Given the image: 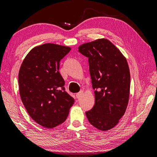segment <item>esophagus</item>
Here are the masks:
<instances>
[{"label":"esophagus","instance_id":"esophagus-1","mask_svg":"<svg viewBox=\"0 0 157 157\" xmlns=\"http://www.w3.org/2000/svg\"><path fill=\"white\" fill-rule=\"evenodd\" d=\"M82 94H83V92H78V93H77L76 94V97H77V98H79L81 97L82 95Z\"/></svg>","mask_w":157,"mask_h":157}]
</instances>
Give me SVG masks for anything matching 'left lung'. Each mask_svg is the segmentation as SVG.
I'll return each mask as SVG.
<instances>
[{
  "label": "left lung",
  "mask_w": 157,
  "mask_h": 157,
  "mask_svg": "<svg viewBox=\"0 0 157 157\" xmlns=\"http://www.w3.org/2000/svg\"><path fill=\"white\" fill-rule=\"evenodd\" d=\"M78 51L88 58L95 90V104L85 113L86 118L97 129H111L124 115L129 100L130 74L127 60L106 39L82 44Z\"/></svg>",
  "instance_id": "obj_1"
}]
</instances>
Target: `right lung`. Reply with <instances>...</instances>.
Returning a JSON list of instances; mask_svg holds the SVG:
<instances>
[{
	"mask_svg": "<svg viewBox=\"0 0 157 157\" xmlns=\"http://www.w3.org/2000/svg\"><path fill=\"white\" fill-rule=\"evenodd\" d=\"M71 50L58 44H43L32 48L21 65L18 75L21 99L30 117L44 128L63 123L74 104L58 71L60 60Z\"/></svg>",
	"mask_w": 157,
	"mask_h": 157,
	"instance_id": "add662e5",
	"label": "right lung"
}]
</instances>
